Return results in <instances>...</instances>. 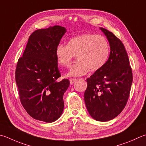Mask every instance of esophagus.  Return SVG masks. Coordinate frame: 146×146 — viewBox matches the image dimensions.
Here are the masks:
<instances>
[{"mask_svg": "<svg viewBox=\"0 0 146 146\" xmlns=\"http://www.w3.org/2000/svg\"><path fill=\"white\" fill-rule=\"evenodd\" d=\"M76 81V78H70V84H73L74 82H75Z\"/></svg>", "mask_w": 146, "mask_h": 146, "instance_id": "obj_1", "label": "esophagus"}]
</instances>
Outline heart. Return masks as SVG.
<instances>
[{
    "label": "heart",
    "instance_id": "obj_1",
    "mask_svg": "<svg viewBox=\"0 0 146 146\" xmlns=\"http://www.w3.org/2000/svg\"><path fill=\"white\" fill-rule=\"evenodd\" d=\"M110 44L103 35L86 33L70 39L68 45L59 44L56 57L61 66H68L75 56L78 61L70 67L68 76H80L88 70L96 71L102 69L109 58Z\"/></svg>",
    "mask_w": 146,
    "mask_h": 146
}]
</instances>
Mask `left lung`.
Masks as SVG:
<instances>
[{
    "label": "left lung",
    "instance_id": "1",
    "mask_svg": "<svg viewBox=\"0 0 146 146\" xmlns=\"http://www.w3.org/2000/svg\"><path fill=\"white\" fill-rule=\"evenodd\" d=\"M110 45L106 64L87 79L84 100L90 115L97 121L115 118L126 106L133 81L132 71L124 45L114 34L101 28Z\"/></svg>",
    "mask_w": 146,
    "mask_h": 146
}]
</instances>
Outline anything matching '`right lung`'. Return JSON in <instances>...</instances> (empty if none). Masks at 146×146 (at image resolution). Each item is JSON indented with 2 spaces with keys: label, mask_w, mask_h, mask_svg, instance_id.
I'll list each match as a JSON object with an SVG mask.
<instances>
[{
  "label": "right lung",
  "mask_w": 146,
  "mask_h": 146,
  "mask_svg": "<svg viewBox=\"0 0 146 146\" xmlns=\"http://www.w3.org/2000/svg\"><path fill=\"white\" fill-rule=\"evenodd\" d=\"M66 28L54 26L36 30L31 34L16 66L15 78L20 101L30 116L50 123L62 115L63 95L70 85L61 76L56 48Z\"/></svg>",
  "instance_id": "add662e5"
}]
</instances>
